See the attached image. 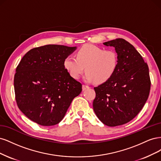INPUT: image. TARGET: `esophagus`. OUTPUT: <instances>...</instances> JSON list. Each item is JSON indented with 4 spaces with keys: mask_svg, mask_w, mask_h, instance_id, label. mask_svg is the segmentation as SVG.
<instances>
[{
    "mask_svg": "<svg viewBox=\"0 0 161 161\" xmlns=\"http://www.w3.org/2000/svg\"><path fill=\"white\" fill-rule=\"evenodd\" d=\"M90 87L88 86H86V85H83L82 86V89L83 90H86V89H87V88H89Z\"/></svg>",
    "mask_w": 161,
    "mask_h": 161,
    "instance_id": "obj_1",
    "label": "esophagus"
}]
</instances>
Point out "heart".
I'll return each instance as SVG.
<instances>
[{
	"label": "heart",
	"mask_w": 161,
	"mask_h": 161,
	"mask_svg": "<svg viewBox=\"0 0 161 161\" xmlns=\"http://www.w3.org/2000/svg\"><path fill=\"white\" fill-rule=\"evenodd\" d=\"M76 59L68 56L64 65L69 75L78 79L86 67L85 80L96 84L108 81L114 74L118 64V53L114 49H104L94 45H86L77 51Z\"/></svg>",
	"instance_id": "1"
}]
</instances>
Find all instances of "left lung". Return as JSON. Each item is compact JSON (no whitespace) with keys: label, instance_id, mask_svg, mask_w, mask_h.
<instances>
[{"label":"left lung","instance_id":"8db88e82","mask_svg":"<svg viewBox=\"0 0 161 161\" xmlns=\"http://www.w3.org/2000/svg\"><path fill=\"white\" fill-rule=\"evenodd\" d=\"M103 45L115 47L118 64L110 79L94 87L93 108L103 124L116 126L132 120L141 112L151 82L147 64L132 45L120 38Z\"/></svg>","mask_w":161,"mask_h":161}]
</instances>
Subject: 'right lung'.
<instances>
[{"label": "right lung", "instance_id": "add662e5", "mask_svg": "<svg viewBox=\"0 0 161 161\" xmlns=\"http://www.w3.org/2000/svg\"><path fill=\"white\" fill-rule=\"evenodd\" d=\"M76 47L46 45L26 53L14 77L15 99L20 110L44 126L59 123L82 85L64 65Z\"/></svg>", "mask_w": 161, "mask_h": 161}]
</instances>
